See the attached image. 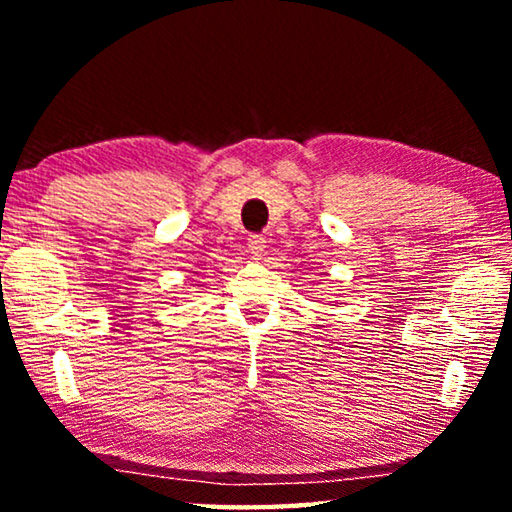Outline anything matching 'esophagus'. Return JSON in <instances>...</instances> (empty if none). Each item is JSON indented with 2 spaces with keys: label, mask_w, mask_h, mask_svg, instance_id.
<instances>
[{
  "label": "esophagus",
  "mask_w": 512,
  "mask_h": 512,
  "mask_svg": "<svg viewBox=\"0 0 512 512\" xmlns=\"http://www.w3.org/2000/svg\"><path fill=\"white\" fill-rule=\"evenodd\" d=\"M248 250L250 253H253L255 257H262L264 255V250H266V239L264 237H250L248 239Z\"/></svg>",
  "instance_id": "obj_1"
}]
</instances>
